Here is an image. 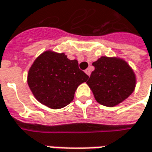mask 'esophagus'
<instances>
[{"label": "esophagus", "mask_w": 152, "mask_h": 152, "mask_svg": "<svg viewBox=\"0 0 152 152\" xmlns=\"http://www.w3.org/2000/svg\"><path fill=\"white\" fill-rule=\"evenodd\" d=\"M85 73H86L88 76H90V74H91V70H90V69H89V68H88V69L85 70Z\"/></svg>", "instance_id": "obj_1"}]
</instances>
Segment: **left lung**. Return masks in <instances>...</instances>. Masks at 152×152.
I'll list each match as a JSON object with an SVG mask.
<instances>
[{
    "mask_svg": "<svg viewBox=\"0 0 152 152\" xmlns=\"http://www.w3.org/2000/svg\"><path fill=\"white\" fill-rule=\"evenodd\" d=\"M93 65L95 69L87 83L99 104L112 107L133 93L135 76L126 62L115 58L101 57Z\"/></svg>",
    "mask_w": 152,
    "mask_h": 152,
    "instance_id": "left-lung-1",
    "label": "left lung"
}]
</instances>
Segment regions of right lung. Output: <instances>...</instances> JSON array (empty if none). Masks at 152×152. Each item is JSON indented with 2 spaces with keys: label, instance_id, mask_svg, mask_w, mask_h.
<instances>
[{
  "label": "right lung",
  "instance_id": "right-lung-1",
  "mask_svg": "<svg viewBox=\"0 0 152 152\" xmlns=\"http://www.w3.org/2000/svg\"><path fill=\"white\" fill-rule=\"evenodd\" d=\"M88 76L79 69L77 60L64 53L45 52L37 58L28 74V85L39 102L52 109L68 105L77 87Z\"/></svg>",
  "mask_w": 152,
  "mask_h": 152
}]
</instances>
